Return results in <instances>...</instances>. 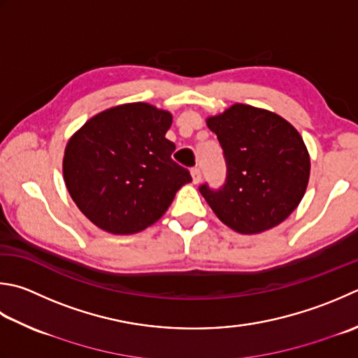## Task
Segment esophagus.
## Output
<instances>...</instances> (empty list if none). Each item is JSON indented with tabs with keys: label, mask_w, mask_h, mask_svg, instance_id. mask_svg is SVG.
Wrapping results in <instances>:
<instances>
[{
	"label": "esophagus",
	"mask_w": 358,
	"mask_h": 358,
	"mask_svg": "<svg viewBox=\"0 0 358 358\" xmlns=\"http://www.w3.org/2000/svg\"><path fill=\"white\" fill-rule=\"evenodd\" d=\"M191 175H192V181L195 185L200 183V181H201V171L199 169V167H194V169L191 171Z\"/></svg>",
	"instance_id": "esophagus-1"
}]
</instances>
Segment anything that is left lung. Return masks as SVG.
Masks as SVG:
<instances>
[{
    "mask_svg": "<svg viewBox=\"0 0 358 358\" xmlns=\"http://www.w3.org/2000/svg\"><path fill=\"white\" fill-rule=\"evenodd\" d=\"M223 150L227 178L220 187L200 185L219 219L242 234L279 225L299 205L310 158L296 129L271 111L236 103L209 117Z\"/></svg>",
    "mask_w": 358,
    "mask_h": 358,
    "instance_id": "8db88e82",
    "label": "left lung"
}]
</instances>
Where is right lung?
I'll return each instance as SVG.
<instances>
[{
	"instance_id": "right-lung-1",
	"label": "right lung",
	"mask_w": 358,
	"mask_h": 358,
	"mask_svg": "<svg viewBox=\"0 0 358 358\" xmlns=\"http://www.w3.org/2000/svg\"><path fill=\"white\" fill-rule=\"evenodd\" d=\"M171 124L167 111L136 102L102 111L69 139L63 177L96 227L113 234L143 231L192 181L172 159L175 144L164 136Z\"/></svg>"
}]
</instances>
